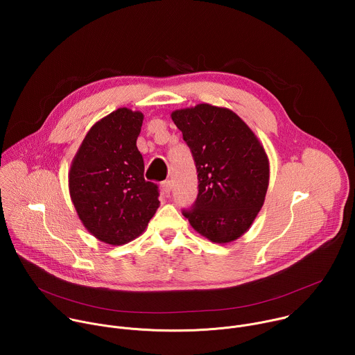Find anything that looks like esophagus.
Segmentation results:
<instances>
[{"label":"esophagus","mask_w":355,"mask_h":355,"mask_svg":"<svg viewBox=\"0 0 355 355\" xmlns=\"http://www.w3.org/2000/svg\"><path fill=\"white\" fill-rule=\"evenodd\" d=\"M160 187H162V191H163L166 195H170V192H171V189H173V184H171V181H170V180L163 181Z\"/></svg>","instance_id":"obj_1"}]
</instances>
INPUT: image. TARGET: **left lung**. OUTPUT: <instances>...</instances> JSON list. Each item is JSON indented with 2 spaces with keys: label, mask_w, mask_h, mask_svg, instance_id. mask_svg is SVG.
Returning a JSON list of instances; mask_svg holds the SVG:
<instances>
[{
  "label": "left lung",
  "mask_w": 355,
  "mask_h": 355,
  "mask_svg": "<svg viewBox=\"0 0 355 355\" xmlns=\"http://www.w3.org/2000/svg\"><path fill=\"white\" fill-rule=\"evenodd\" d=\"M198 171V198L182 215L208 240L223 244L243 236L261 211L270 182L266 148L233 111L211 104L175 110Z\"/></svg>",
  "instance_id": "8db88e82"
}]
</instances>
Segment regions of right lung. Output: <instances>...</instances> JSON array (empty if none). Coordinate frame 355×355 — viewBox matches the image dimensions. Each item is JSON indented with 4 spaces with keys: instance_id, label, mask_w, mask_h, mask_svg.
Returning <instances> with one entry per match:
<instances>
[{
    "instance_id": "obj_1",
    "label": "right lung",
    "mask_w": 355,
    "mask_h": 355,
    "mask_svg": "<svg viewBox=\"0 0 355 355\" xmlns=\"http://www.w3.org/2000/svg\"><path fill=\"white\" fill-rule=\"evenodd\" d=\"M144 115L118 108L95 122L71 162L69 191L84 227L99 241L139 237L160 207L157 185L144 180L136 140Z\"/></svg>"
}]
</instances>
